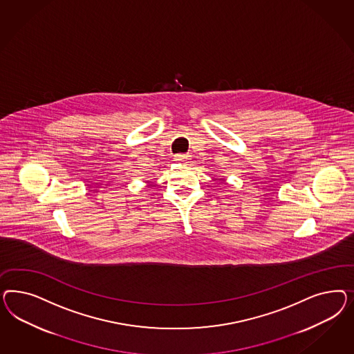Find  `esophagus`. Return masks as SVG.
<instances>
[{
    "label": "esophagus",
    "mask_w": 354,
    "mask_h": 354,
    "mask_svg": "<svg viewBox=\"0 0 354 354\" xmlns=\"http://www.w3.org/2000/svg\"><path fill=\"white\" fill-rule=\"evenodd\" d=\"M188 154H183V153H179V154H175V161L178 162H185L188 160Z\"/></svg>",
    "instance_id": "1"
}]
</instances>
